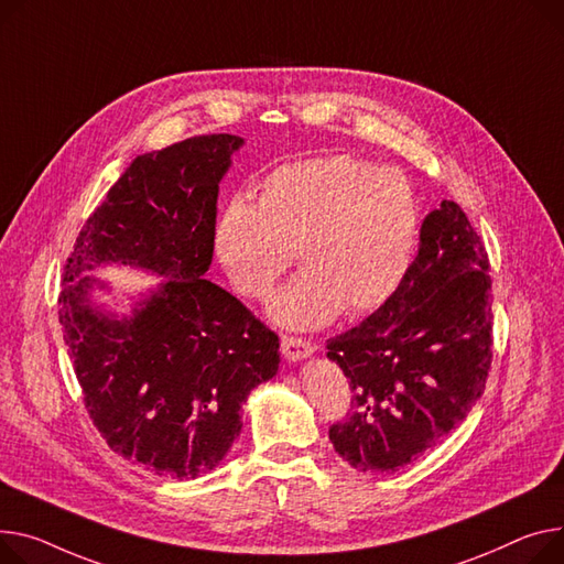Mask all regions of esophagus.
Segmentation results:
<instances>
[{"label":"esophagus","mask_w":564,"mask_h":564,"mask_svg":"<svg viewBox=\"0 0 564 564\" xmlns=\"http://www.w3.org/2000/svg\"><path fill=\"white\" fill-rule=\"evenodd\" d=\"M281 351L285 356V360L299 362V360H306L315 351V347L311 343L302 340V337H283Z\"/></svg>","instance_id":"esophagus-1"}]
</instances>
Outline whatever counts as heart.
Listing matches in <instances>:
<instances>
[{
  "instance_id": "b5f03b06",
  "label": "heart",
  "mask_w": 564,
  "mask_h": 564,
  "mask_svg": "<svg viewBox=\"0 0 564 564\" xmlns=\"http://www.w3.org/2000/svg\"><path fill=\"white\" fill-rule=\"evenodd\" d=\"M417 236L415 191L399 170L322 156L272 170L256 204L234 197L213 245L231 283L253 299L272 294L296 253L304 274L281 290L270 315L308 330L340 311L381 308L403 283Z\"/></svg>"
}]
</instances>
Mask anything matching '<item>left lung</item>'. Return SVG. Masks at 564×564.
Here are the masks:
<instances>
[{"mask_svg":"<svg viewBox=\"0 0 564 564\" xmlns=\"http://www.w3.org/2000/svg\"><path fill=\"white\" fill-rule=\"evenodd\" d=\"M485 247L454 202L431 210L415 260L388 302L326 343L354 392L330 426L337 456L392 474L458 429L492 362V281Z\"/></svg>","mask_w":564,"mask_h":564,"instance_id":"1","label":"left lung"}]
</instances>
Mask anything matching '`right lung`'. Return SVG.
I'll use <instances>...</instances> for the list:
<instances>
[{
    "instance_id": "obj_1",
    "label": "right lung",
    "mask_w": 564,
    "mask_h": 564,
    "mask_svg": "<svg viewBox=\"0 0 564 564\" xmlns=\"http://www.w3.org/2000/svg\"><path fill=\"white\" fill-rule=\"evenodd\" d=\"M245 138L195 135L135 156L67 258L58 319L97 431L112 452L176 480L210 474L242 431L249 392L276 377L279 335L204 279L219 181ZM108 264L164 281L129 314L98 302Z\"/></svg>"
}]
</instances>
